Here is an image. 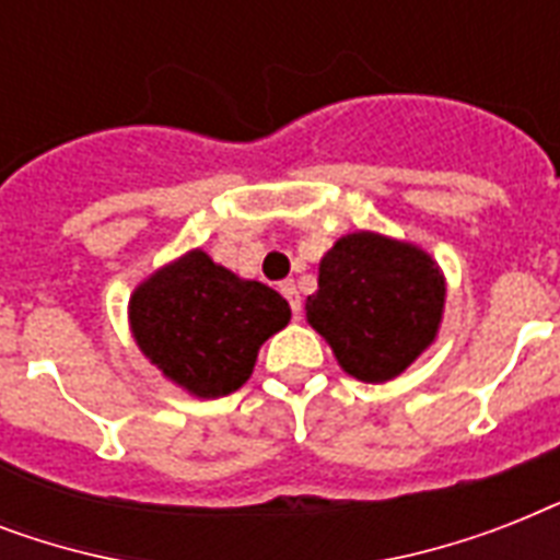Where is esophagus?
Returning a JSON list of instances; mask_svg holds the SVG:
<instances>
[{
    "instance_id": "1",
    "label": "esophagus",
    "mask_w": 560,
    "mask_h": 560,
    "mask_svg": "<svg viewBox=\"0 0 560 560\" xmlns=\"http://www.w3.org/2000/svg\"><path fill=\"white\" fill-rule=\"evenodd\" d=\"M279 290H281V296H284L290 302V311H293V314H296V316L302 314V299H299L296 284H293V281H281Z\"/></svg>"
}]
</instances>
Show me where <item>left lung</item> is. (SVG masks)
<instances>
[{"mask_svg": "<svg viewBox=\"0 0 560 560\" xmlns=\"http://www.w3.org/2000/svg\"><path fill=\"white\" fill-rule=\"evenodd\" d=\"M444 276L416 244L377 232H351L323 255L319 290L307 296V323L323 334L351 377H398L435 340Z\"/></svg>", "mask_w": 560, "mask_h": 560, "instance_id": "1", "label": "left lung"}]
</instances>
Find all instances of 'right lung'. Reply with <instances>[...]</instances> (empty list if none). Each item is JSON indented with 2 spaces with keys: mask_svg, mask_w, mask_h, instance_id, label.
<instances>
[{
  "mask_svg": "<svg viewBox=\"0 0 560 560\" xmlns=\"http://www.w3.org/2000/svg\"><path fill=\"white\" fill-rule=\"evenodd\" d=\"M290 323V305L261 281L237 279L191 249L130 296V331L168 381L197 398L241 389L264 340Z\"/></svg>",
  "mask_w": 560,
  "mask_h": 560,
  "instance_id": "right-lung-1",
  "label": "right lung"
}]
</instances>
